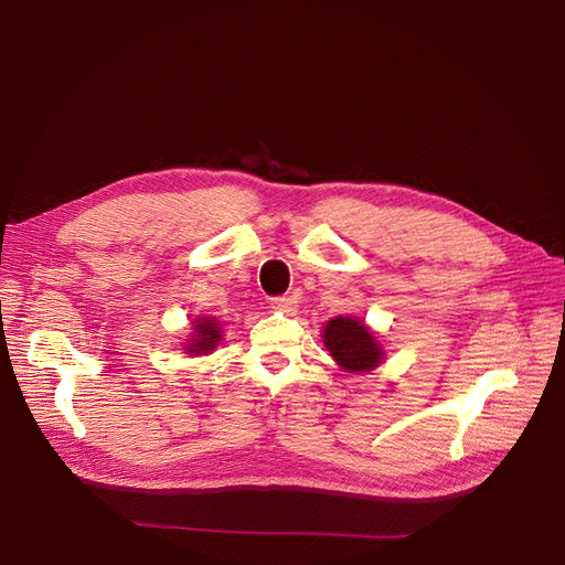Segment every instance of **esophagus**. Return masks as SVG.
I'll use <instances>...</instances> for the list:
<instances>
[{
    "mask_svg": "<svg viewBox=\"0 0 565 565\" xmlns=\"http://www.w3.org/2000/svg\"><path fill=\"white\" fill-rule=\"evenodd\" d=\"M270 309L282 311V313H292V311L297 309V297H295V295L273 297V299H270Z\"/></svg>",
    "mask_w": 565,
    "mask_h": 565,
    "instance_id": "esophagus-1",
    "label": "esophagus"
}]
</instances>
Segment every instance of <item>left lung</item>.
Wrapping results in <instances>:
<instances>
[{"label":"left lung","mask_w":565,"mask_h":565,"mask_svg":"<svg viewBox=\"0 0 565 565\" xmlns=\"http://www.w3.org/2000/svg\"><path fill=\"white\" fill-rule=\"evenodd\" d=\"M322 341L341 370L367 372L384 358L382 344L365 322L355 318H332L322 330Z\"/></svg>","instance_id":"1"}]
</instances>
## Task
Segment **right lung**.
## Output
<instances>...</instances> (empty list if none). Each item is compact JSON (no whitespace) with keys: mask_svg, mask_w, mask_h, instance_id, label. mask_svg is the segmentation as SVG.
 <instances>
[{"mask_svg":"<svg viewBox=\"0 0 565 565\" xmlns=\"http://www.w3.org/2000/svg\"><path fill=\"white\" fill-rule=\"evenodd\" d=\"M195 334H191L193 339L188 341L185 351L191 355H204V353H212L216 349V344L221 341V328H218V320L214 318H198L193 324Z\"/></svg>","mask_w":565,"mask_h":565,"instance_id":"add662e5","label":"right lung"}]
</instances>
